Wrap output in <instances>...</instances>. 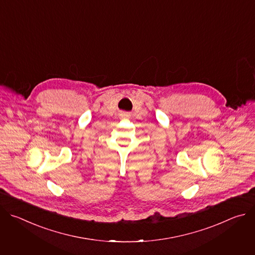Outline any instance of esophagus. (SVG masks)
I'll list each match as a JSON object with an SVG mask.
<instances>
[{"label":"esophagus","instance_id":"obj_1","mask_svg":"<svg viewBox=\"0 0 255 255\" xmlns=\"http://www.w3.org/2000/svg\"><path fill=\"white\" fill-rule=\"evenodd\" d=\"M127 116H128L127 114H124V115H123V117H124V118H125V117H127Z\"/></svg>","mask_w":255,"mask_h":255}]
</instances>
